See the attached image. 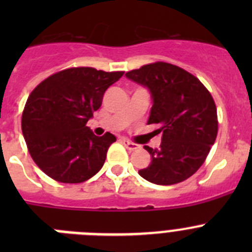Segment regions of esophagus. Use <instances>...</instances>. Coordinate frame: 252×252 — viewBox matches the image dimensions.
I'll list each match as a JSON object with an SVG mask.
<instances>
[{"label": "esophagus", "instance_id": "1", "mask_svg": "<svg viewBox=\"0 0 252 252\" xmlns=\"http://www.w3.org/2000/svg\"><path fill=\"white\" fill-rule=\"evenodd\" d=\"M121 141H122V144H124V145L128 149V150H136V149H139V145H137V144H135V142H131L126 139H122Z\"/></svg>", "mask_w": 252, "mask_h": 252}]
</instances>
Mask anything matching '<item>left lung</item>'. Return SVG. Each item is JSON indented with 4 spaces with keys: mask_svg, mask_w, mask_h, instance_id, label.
Listing matches in <instances>:
<instances>
[{
    "mask_svg": "<svg viewBox=\"0 0 252 252\" xmlns=\"http://www.w3.org/2000/svg\"><path fill=\"white\" fill-rule=\"evenodd\" d=\"M126 78L148 88L153 99L148 125L157 124V131L162 132L159 149L144 146L151 162L139 174L159 186L192 177L217 136V108L211 93L193 74L162 62L127 72Z\"/></svg>",
    "mask_w": 252,
    "mask_h": 252,
    "instance_id": "obj_1",
    "label": "left lung"
}]
</instances>
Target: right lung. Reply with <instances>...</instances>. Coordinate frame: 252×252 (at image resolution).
<instances>
[{"mask_svg":"<svg viewBox=\"0 0 252 252\" xmlns=\"http://www.w3.org/2000/svg\"><path fill=\"white\" fill-rule=\"evenodd\" d=\"M124 72L69 68L35 88L22 112V135L31 158L48 177L60 183H82L103 166L116 141L107 132L95 136L88 126L106 90Z\"/></svg>","mask_w":252,"mask_h":252,"instance_id":"1","label":"right lung"}]
</instances>
